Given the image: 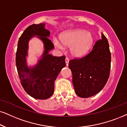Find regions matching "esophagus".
Returning a JSON list of instances; mask_svg holds the SVG:
<instances>
[{"mask_svg":"<svg viewBox=\"0 0 127 127\" xmlns=\"http://www.w3.org/2000/svg\"><path fill=\"white\" fill-rule=\"evenodd\" d=\"M65 63H66V65H67V66H68V62H69L68 58H67V57H66V58H65Z\"/></svg>","mask_w":127,"mask_h":127,"instance_id":"obj_1","label":"esophagus"}]
</instances>
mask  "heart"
Listing matches in <instances>:
<instances>
[{
	"mask_svg": "<svg viewBox=\"0 0 127 127\" xmlns=\"http://www.w3.org/2000/svg\"><path fill=\"white\" fill-rule=\"evenodd\" d=\"M59 39L63 46L70 47V53L75 57L86 55L92 47L94 41V37L90 32L80 29L64 32L60 35ZM54 44L59 49L62 48L57 40H54Z\"/></svg>",
	"mask_w": 127,
	"mask_h": 127,
	"instance_id": "b5f03b06",
	"label": "heart"
}]
</instances>
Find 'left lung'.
Here are the masks:
<instances>
[{"mask_svg": "<svg viewBox=\"0 0 127 127\" xmlns=\"http://www.w3.org/2000/svg\"><path fill=\"white\" fill-rule=\"evenodd\" d=\"M101 38L96 41L87 55L69 62L75 92L80 97L95 95L108 81L111 57L108 41L103 33Z\"/></svg>", "mask_w": 127, "mask_h": 127, "instance_id": "8db88e82", "label": "left lung"}]
</instances>
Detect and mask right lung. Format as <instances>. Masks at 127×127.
<instances>
[{
	"mask_svg": "<svg viewBox=\"0 0 127 127\" xmlns=\"http://www.w3.org/2000/svg\"><path fill=\"white\" fill-rule=\"evenodd\" d=\"M49 30L44 23L32 25L26 28L19 38L16 56V64L20 83L29 95L34 98L46 99L54 93V81L61 70L66 65L64 56L54 57L49 53L54 49L49 39ZM37 36L43 41L45 50L41 59L34 67L27 65L28 44L30 40Z\"/></svg>",
	"mask_w": 127,
	"mask_h": 127,
	"instance_id": "add662e5",
	"label": "right lung"
}]
</instances>
